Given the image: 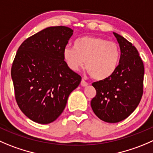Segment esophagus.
<instances>
[{
  "label": "esophagus",
  "mask_w": 153,
  "mask_h": 153,
  "mask_svg": "<svg viewBox=\"0 0 153 153\" xmlns=\"http://www.w3.org/2000/svg\"><path fill=\"white\" fill-rule=\"evenodd\" d=\"M81 85L82 86V87H87V86L88 85V83H87L84 79H82L81 81Z\"/></svg>",
  "instance_id": "obj_1"
}]
</instances>
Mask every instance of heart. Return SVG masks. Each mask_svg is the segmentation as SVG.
<instances>
[{"label":"heart","mask_w":153,"mask_h":153,"mask_svg":"<svg viewBox=\"0 0 153 153\" xmlns=\"http://www.w3.org/2000/svg\"><path fill=\"white\" fill-rule=\"evenodd\" d=\"M120 54L116 42L102 37L86 36L74 41L73 46L63 48V59L71 70L78 71L85 66L95 80L104 81L117 71Z\"/></svg>","instance_id":"1"}]
</instances>
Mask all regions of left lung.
Wrapping results in <instances>:
<instances>
[{"instance_id": "8db88e82", "label": "left lung", "mask_w": 153, "mask_h": 153, "mask_svg": "<svg viewBox=\"0 0 153 153\" xmlns=\"http://www.w3.org/2000/svg\"><path fill=\"white\" fill-rule=\"evenodd\" d=\"M113 33L120 48L119 66L111 78L93 83L96 95L90 105L99 119L115 123L128 117L140 103L144 67L137 48L121 35Z\"/></svg>"}]
</instances>
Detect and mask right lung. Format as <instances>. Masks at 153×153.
Returning <instances> with one entry per match:
<instances>
[{
	"mask_svg": "<svg viewBox=\"0 0 153 153\" xmlns=\"http://www.w3.org/2000/svg\"><path fill=\"white\" fill-rule=\"evenodd\" d=\"M73 30L49 27L29 37L18 49L11 69L16 102L33 122L48 124L64 110L81 77L67 67L63 50Z\"/></svg>",
	"mask_w": 153,
	"mask_h": 153,
	"instance_id": "1",
	"label": "right lung"
}]
</instances>
